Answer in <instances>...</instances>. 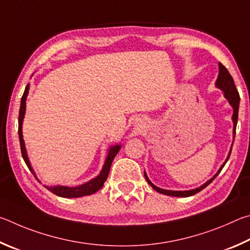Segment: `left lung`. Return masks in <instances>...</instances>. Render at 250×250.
Returning a JSON list of instances; mask_svg holds the SVG:
<instances>
[{
	"label": "left lung",
	"instance_id": "left-lung-1",
	"mask_svg": "<svg viewBox=\"0 0 250 250\" xmlns=\"http://www.w3.org/2000/svg\"><path fill=\"white\" fill-rule=\"evenodd\" d=\"M215 86L217 89H220L223 91V93H224V98L229 101V103L231 107H233V116H231V121H233V124H234V127H233V138H235V133H236V125H237V120H238V108H239V94L237 90H236V86H235V83L233 78L229 72V70H227L224 65H223L221 62L218 63V77L216 79V82H215ZM234 143V141H233ZM233 147V145H231ZM231 147L229 149V156H227L226 160L224 161V164L221 166V168L217 170V172L214 174V176L208 180L207 182L204 183L199 188H195V189H192V190H187V191H171V190H165V189H161V188L156 187L154 183H152L149 178L147 177L146 172L144 171V174H145V178L147 182L149 183V185L152 187V189L156 190L157 192H159L161 194H166V195H170V196H177V198H188V196H191V195H194L200 192L201 190H203L204 188H207L209 183H211L214 179L217 177V174L221 172V170L224 167L225 164L227 163V160H229V156H230V152H231Z\"/></svg>",
	"mask_w": 250,
	"mask_h": 250
}]
</instances>
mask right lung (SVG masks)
Here are the masks:
<instances>
[{"instance_id":"right-lung-1","label":"right lung","mask_w":250,"mask_h":250,"mask_svg":"<svg viewBox=\"0 0 250 250\" xmlns=\"http://www.w3.org/2000/svg\"><path fill=\"white\" fill-rule=\"evenodd\" d=\"M28 91H29V83L25 87L24 94L21 96V108H20V115H19V137H20V144H21V155H23V158L25 164L27 165L28 169L30 170L35 178L37 179L36 173H35L34 169L30 165V161L28 159L27 156V151H26V147H25V142L23 138V121H24V116H25V112H26V98L28 95ZM121 145H114L108 148L107 151V156L106 159H105V163L103 165V168L101 170V172L96 176L95 178L91 179L90 181H87L83 185L77 186V187H64V186H45L48 190L52 193L61 196V198H80V196H84V195H91L95 193L96 191H99L101 188L103 187L104 182L106 181L109 169H111V165L113 163V159L115 158V156L117 155V152L121 149Z\"/></svg>"}]
</instances>
